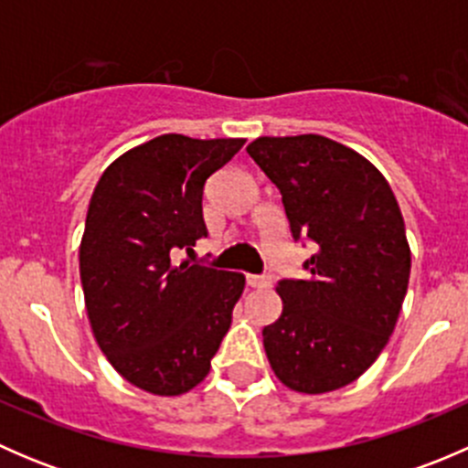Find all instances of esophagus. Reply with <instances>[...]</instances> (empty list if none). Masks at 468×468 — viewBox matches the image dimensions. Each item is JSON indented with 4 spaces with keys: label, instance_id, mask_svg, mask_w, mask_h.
<instances>
[{
    "label": "esophagus",
    "instance_id": "obj_1",
    "mask_svg": "<svg viewBox=\"0 0 468 468\" xmlns=\"http://www.w3.org/2000/svg\"><path fill=\"white\" fill-rule=\"evenodd\" d=\"M249 287H256V290H264V287L271 285V276H247Z\"/></svg>",
    "mask_w": 468,
    "mask_h": 468
}]
</instances>
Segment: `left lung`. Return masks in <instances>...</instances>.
Here are the masks:
<instances>
[{"mask_svg":"<svg viewBox=\"0 0 468 468\" xmlns=\"http://www.w3.org/2000/svg\"><path fill=\"white\" fill-rule=\"evenodd\" d=\"M247 154L278 187L294 242L314 244L305 281L282 278L264 351L282 385L324 394L360 378L394 333L410 281L403 215L385 176L324 138H258Z\"/></svg>","mask_w":468,"mask_h":468,"instance_id":"obj_1","label":"left lung"}]
</instances>
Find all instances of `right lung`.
Returning <instances> with one entry per match:
<instances>
[{
  "mask_svg": "<svg viewBox=\"0 0 468 468\" xmlns=\"http://www.w3.org/2000/svg\"><path fill=\"white\" fill-rule=\"evenodd\" d=\"M242 144L160 135L120 155L90 199L79 251L90 325L117 374L149 394L199 385L230 328L242 273L172 258L207 235L204 186Z\"/></svg>",
  "mask_w": 468,
  "mask_h": 468,
  "instance_id": "right-lung-1",
  "label": "right lung"
}]
</instances>
